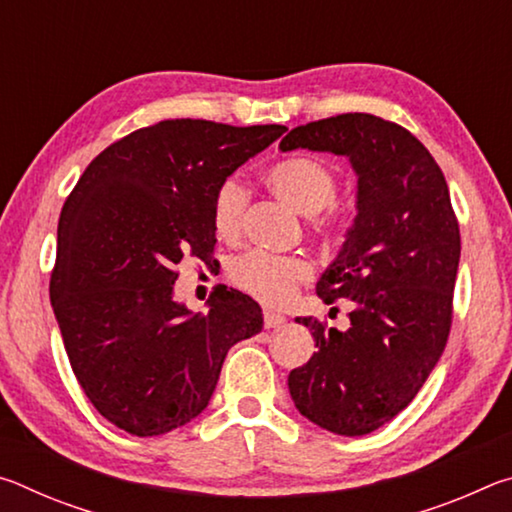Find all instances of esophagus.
<instances>
[{
    "label": "esophagus",
    "mask_w": 512,
    "mask_h": 512,
    "mask_svg": "<svg viewBox=\"0 0 512 512\" xmlns=\"http://www.w3.org/2000/svg\"><path fill=\"white\" fill-rule=\"evenodd\" d=\"M284 323H287V318H284L282 314H275V311H271V309L264 311V327H266V329L282 327Z\"/></svg>",
    "instance_id": "esophagus-1"
}]
</instances>
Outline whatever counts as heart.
Segmentation results:
<instances>
[{
    "mask_svg": "<svg viewBox=\"0 0 512 512\" xmlns=\"http://www.w3.org/2000/svg\"><path fill=\"white\" fill-rule=\"evenodd\" d=\"M266 185L277 198L309 219L329 210L339 196V180L332 169L305 155L273 164L266 171ZM246 203L248 192L239 178H225L216 187L212 201V228L216 237L230 241L239 235ZM309 275L311 268L305 259L268 255L262 250L241 255L230 264L232 282L271 305L287 302L296 293L298 284L309 280Z\"/></svg>",
    "mask_w": 512,
    "mask_h": 512,
    "instance_id": "heart-1",
    "label": "heart"
}]
</instances>
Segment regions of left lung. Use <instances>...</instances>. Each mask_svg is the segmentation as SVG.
Segmentation results:
<instances>
[{"label":"left lung","instance_id":"8db88e82","mask_svg":"<svg viewBox=\"0 0 512 512\" xmlns=\"http://www.w3.org/2000/svg\"><path fill=\"white\" fill-rule=\"evenodd\" d=\"M348 158L357 173V216L316 284L325 305L352 300L341 332L316 318V352L289 372L307 420L339 436H366L393 420L427 381L452 325L461 235L445 176L406 128L366 112L298 126L280 151Z\"/></svg>","mask_w":512,"mask_h":512}]
</instances>
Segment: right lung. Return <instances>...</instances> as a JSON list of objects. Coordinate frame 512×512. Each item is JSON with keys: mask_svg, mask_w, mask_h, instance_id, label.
I'll use <instances>...</instances> for the list:
<instances>
[{"mask_svg": "<svg viewBox=\"0 0 512 512\" xmlns=\"http://www.w3.org/2000/svg\"><path fill=\"white\" fill-rule=\"evenodd\" d=\"M284 131L160 121L99 153L65 201L51 307L76 379L115 427L149 438L194 420L228 350L262 332L246 293L196 314L173 284L183 257L214 250L216 187Z\"/></svg>", "mask_w": 512, "mask_h": 512, "instance_id": "1", "label": "right lung"}]
</instances>
